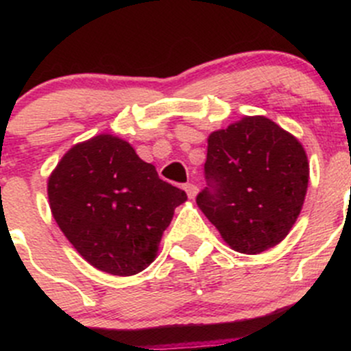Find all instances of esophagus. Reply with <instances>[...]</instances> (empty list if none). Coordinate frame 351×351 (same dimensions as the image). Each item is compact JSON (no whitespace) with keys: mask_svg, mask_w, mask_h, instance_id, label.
Here are the masks:
<instances>
[{"mask_svg":"<svg viewBox=\"0 0 351 351\" xmlns=\"http://www.w3.org/2000/svg\"><path fill=\"white\" fill-rule=\"evenodd\" d=\"M183 189H185V192H186V195H189V198H195L197 192H198L197 185H193V183H186Z\"/></svg>","mask_w":351,"mask_h":351,"instance_id":"esophagus-1","label":"esophagus"}]
</instances>
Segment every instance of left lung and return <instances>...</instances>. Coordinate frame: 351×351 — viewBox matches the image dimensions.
Returning a JSON list of instances; mask_svg holds the SVG:
<instances>
[{"instance_id":"1","label":"left lung","mask_w":351,"mask_h":351,"mask_svg":"<svg viewBox=\"0 0 351 351\" xmlns=\"http://www.w3.org/2000/svg\"><path fill=\"white\" fill-rule=\"evenodd\" d=\"M204 171L198 207L232 250L246 254L289 234L309 182L304 147L267 117H244L212 132Z\"/></svg>"}]
</instances>
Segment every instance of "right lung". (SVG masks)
I'll return each instance as SVG.
<instances>
[{"label": "right lung", "mask_w": 351, "mask_h": 351, "mask_svg": "<svg viewBox=\"0 0 351 351\" xmlns=\"http://www.w3.org/2000/svg\"><path fill=\"white\" fill-rule=\"evenodd\" d=\"M47 193L56 222L77 253L119 277L139 274L154 260L173 212L186 200L129 143L108 134L67 151Z\"/></svg>", "instance_id": "add662e5"}]
</instances>
